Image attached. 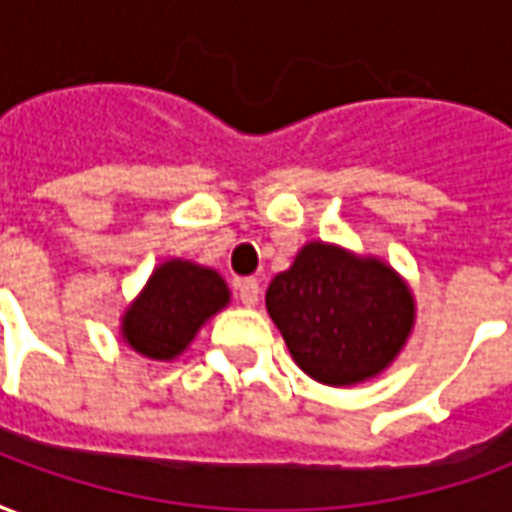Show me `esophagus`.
<instances>
[{
    "label": "esophagus",
    "mask_w": 512,
    "mask_h": 512,
    "mask_svg": "<svg viewBox=\"0 0 512 512\" xmlns=\"http://www.w3.org/2000/svg\"><path fill=\"white\" fill-rule=\"evenodd\" d=\"M238 299L244 307H255L260 299V282L257 279H241L238 282Z\"/></svg>",
    "instance_id": "esophagus-1"
}]
</instances>
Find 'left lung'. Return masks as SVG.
I'll return each mask as SVG.
<instances>
[{
    "label": "left lung",
    "instance_id": "obj_1",
    "mask_svg": "<svg viewBox=\"0 0 512 512\" xmlns=\"http://www.w3.org/2000/svg\"><path fill=\"white\" fill-rule=\"evenodd\" d=\"M266 310L293 362L329 386L378 376L414 326V296L392 266L323 241L301 246L293 266L271 279Z\"/></svg>",
    "mask_w": 512,
    "mask_h": 512
}]
</instances>
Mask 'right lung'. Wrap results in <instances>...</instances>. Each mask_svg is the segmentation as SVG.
Returning <instances> with one entry per match:
<instances>
[{
    "label": "right lung",
    "mask_w": 512,
    "mask_h": 512,
    "mask_svg": "<svg viewBox=\"0 0 512 512\" xmlns=\"http://www.w3.org/2000/svg\"><path fill=\"white\" fill-rule=\"evenodd\" d=\"M230 301V290L213 268L191 260H167L150 274L123 315V340L136 354L169 362L183 354L200 326Z\"/></svg>",
    "instance_id": "add662e5"
}]
</instances>
